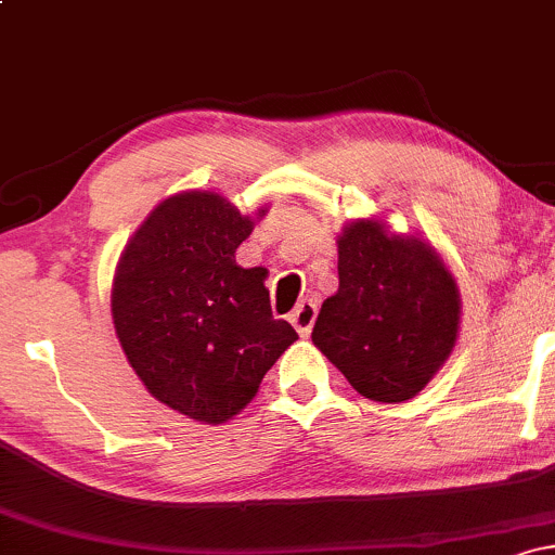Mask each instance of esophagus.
<instances>
[{
    "instance_id": "1",
    "label": "esophagus",
    "mask_w": 555,
    "mask_h": 555,
    "mask_svg": "<svg viewBox=\"0 0 555 555\" xmlns=\"http://www.w3.org/2000/svg\"><path fill=\"white\" fill-rule=\"evenodd\" d=\"M315 318H318V308H315V302H310V299H305V302H299L297 308L292 310L289 321H292V326L297 328V334H299V336H308L310 331H313Z\"/></svg>"
}]
</instances>
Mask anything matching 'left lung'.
I'll return each mask as SVG.
<instances>
[{
	"label": "left lung",
	"instance_id": "obj_1",
	"mask_svg": "<svg viewBox=\"0 0 555 555\" xmlns=\"http://www.w3.org/2000/svg\"><path fill=\"white\" fill-rule=\"evenodd\" d=\"M336 247L339 289L321 305L313 344L365 399L417 397L460 339L454 273L428 240L384 219H352Z\"/></svg>",
	"mask_w": 555,
	"mask_h": 555
}]
</instances>
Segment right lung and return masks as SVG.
Wrapping results in <instances>:
<instances>
[{"label":"right lung","instance_id":"obj_1","mask_svg":"<svg viewBox=\"0 0 555 555\" xmlns=\"http://www.w3.org/2000/svg\"><path fill=\"white\" fill-rule=\"evenodd\" d=\"M214 190L164 197L125 245L112 282V321L149 393L195 423L240 415L297 331L271 315L263 266L237 247L258 219Z\"/></svg>","mask_w":555,"mask_h":555}]
</instances>
